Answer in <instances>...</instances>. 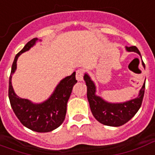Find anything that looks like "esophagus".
I'll use <instances>...</instances> for the list:
<instances>
[{"label":"esophagus","mask_w":155,"mask_h":155,"mask_svg":"<svg viewBox=\"0 0 155 155\" xmlns=\"http://www.w3.org/2000/svg\"><path fill=\"white\" fill-rule=\"evenodd\" d=\"M84 72L83 70H77L76 71V75H75V77H76V80L78 81H82L84 80Z\"/></svg>","instance_id":"esophagus-1"}]
</instances>
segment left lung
Here are the masks:
<instances>
[{"instance_id": "8db88e82", "label": "left lung", "mask_w": 155, "mask_h": 155, "mask_svg": "<svg viewBox=\"0 0 155 155\" xmlns=\"http://www.w3.org/2000/svg\"><path fill=\"white\" fill-rule=\"evenodd\" d=\"M128 51H135L140 55L136 46L127 47ZM145 67V65L143 64ZM87 86V98L90 109L95 119L100 123L110 127H120L130 121L141 106L145 94V84H143L136 98L123 104H109L95 95V85L87 74L84 76Z\"/></svg>"}]
</instances>
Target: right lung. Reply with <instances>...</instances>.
I'll return each mask as SVG.
<instances>
[{
    "label": "right lung",
    "mask_w": 155,
    "mask_h": 155,
    "mask_svg": "<svg viewBox=\"0 0 155 155\" xmlns=\"http://www.w3.org/2000/svg\"><path fill=\"white\" fill-rule=\"evenodd\" d=\"M38 38H33L15 57L9 80V98L11 107L19 121L25 127L37 132H49L60 127L65 120L66 104L76 82L75 72L61 81L51 97L40 104H34L28 99L19 98L14 92L11 77L16 70V61L19 55L28 51L35 44Z\"/></svg>",
    "instance_id": "add662e5"
}]
</instances>
